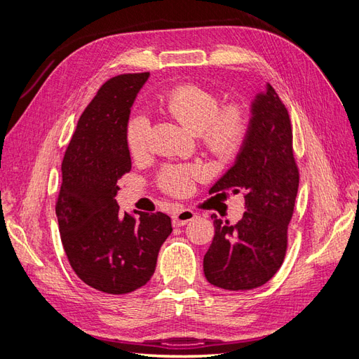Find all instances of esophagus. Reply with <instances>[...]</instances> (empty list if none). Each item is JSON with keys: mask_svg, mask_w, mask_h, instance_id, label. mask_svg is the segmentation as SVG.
<instances>
[{"mask_svg": "<svg viewBox=\"0 0 359 359\" xmlns=\"http://www.w3.org/2000/svg\"><path fill=\"white\" fill-rule=\"evenodd\" d=\"M194 219H196V212L191 211V210H181L172 217V223L175 227H181V226L187 224L189 222H191Z\"/></svg>", "mask_w": 359, "mask_h": 359, "instance_id": "34e87169", "label": "esophagus"}]
</instances>
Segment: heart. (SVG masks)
Wrapping results in <instances>:
<instances>
[{"instance_id":"1","label":"heart","mask_w":359,"mask_h":359,"mask_svg":"<svg viewBox=\"0 0 359 359\" xmlns=\"http://www.w3.org/2000/svg\"><path fill=\"white\" fill-rule=\"evenodd\" d=\"M161 109L190 132L198 133L201 144L210 154L227 161L238 156L250 133V112L241 102L222 106L219 93L196 83H184L169 91L160 102ZM149 136V121L136 115L128 121L126 144L133 157L145 154ZM199 166H168L160 173V186L172 194H186L194 178H201Z\"/></svg>"}]
</instances>
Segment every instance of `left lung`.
<instances>
[{
	"instance_id": "1",
	"label": "left lung",
	"mask_w": 359,
	"mask_h": 359,
	"mask_svg": "<svg viewBox=\"0 0 359 359\" xmlns=\"http://www.w3.org/2000/svg\"><path fill=\"white\" fill-rule=\"evenodd\" d=\"M250 121L233 166L210 190L243 191L245 199L247 211L236 224L211 215L215 233L203 256V273L211 285L226 290L256 289L280 269L299 184L290 118L269 83L252 103Z\"/></svg>"
}]
</instances>
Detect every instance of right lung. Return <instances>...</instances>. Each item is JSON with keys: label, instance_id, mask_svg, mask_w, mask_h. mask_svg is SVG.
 <instances>
[{"label": "right lung", "instance_id": "add662e5", "mask_svg": "<svg viewBox=\"0 0 359 359\" xmlns=\"http://www.w3.org/2000/svg\"><path fill=\"white\" fill-rule=\"evenodd\" d=\"M149 73L106 81L81 115L61 165L55 205L61 241L83 283L112 295L147 285L172 232L163 212H119L118 180L132 169L126 144L130 107Z\"/></svg>", "mask_w": 359, "mask_h": 359}]
</instances>
